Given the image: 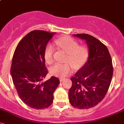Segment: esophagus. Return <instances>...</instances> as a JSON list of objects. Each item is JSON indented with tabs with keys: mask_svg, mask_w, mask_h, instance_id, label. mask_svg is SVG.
Segmentation results:
<instances>
[{
	"mask_svg": "<svg viewBox=\"0 0 124 124\" xmlns=\"http://www.w3.org/2000/svg\"><path fill=\"white\" fill-rule=\"evenodd\" d=\"M65 78H59V80H60V82H62V81H63L64 80H65Z\"/></svg>",
	"mask_w": 124,
	"mask_h": 124,
	"instance_id": "esophagus-1",
	"label": "esophagus"
}]
</instances>
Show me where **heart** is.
I'll list each match as a JSON object with an SVG mask.
<instances>
[{"label": "heart", "instance_id": "1", "mask_svg": "<svg viewBox=\"0 0 124 124\" xmlns=\"http://www.w3.org/2000/svg\"><path fill=\"white\" fill-rule=\"evenodd\" d=\"M58 49L66 54L65 63H56L50 68L52 75L58 77H65L72 72V66L75 69L82 67L86 63L89 55V49L86 45H79L78 41L69 37H62L55 41ZM55 48L51 44H48L44 51V58L48 64L54 62Z\"/></svg>", "mask_w": 124, "mask_h": 124}]
</instances>
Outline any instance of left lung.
Listing matches in <instances>:
<instances>
[{
    "label": "left lung",
    "instance_id": "1",
    "mask_svg": "<svg viewBox=\"0 0 124 124\" xmlns=\"http://www.w3.org/2000/svg\"><path fill=\"white\" fill-rule=\"evenodd\" d=\"M74 35L86 41L89 56L70 78L72 85L68 96L74 107L89 109L100 103L108 90L113 75L112 59L108 48L99 39L87 34Z\"/></svg>",
    "mask_w": 124,
    "mask_h": 124
}]
</instances>
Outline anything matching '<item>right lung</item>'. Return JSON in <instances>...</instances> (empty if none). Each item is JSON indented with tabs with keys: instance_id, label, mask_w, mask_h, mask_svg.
<instances>
[{
	"instance_id": "obj_1",
	"label": "right lung",
	"mask_w": 124,
	"mask_h": 124,
	"mask_svg": "<svg viewBox=\"0 0 124 124\" xmlns=\"http://www.w3.org/2000/svg\"><path fill=\"white\" fill-rule=\"evenodd\" d=\"M54 34L44 30L31 31L20 41L13 56L10 69L13 82L20 99L32 108L50 106L54 92L60 83L55 76L42 82L48 73L44 51Z\"/></svg>"
}]
</instances>
